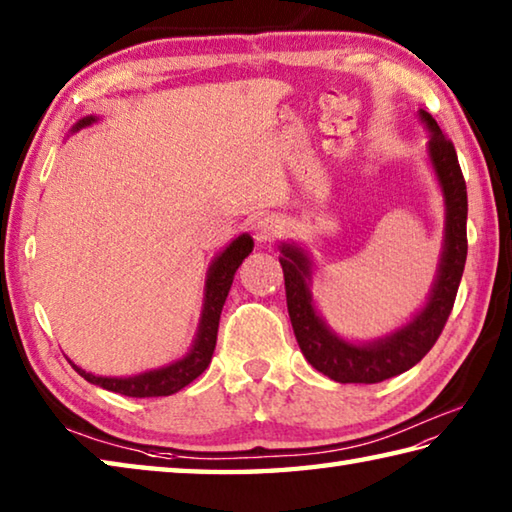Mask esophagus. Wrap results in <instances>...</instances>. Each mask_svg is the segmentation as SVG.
<instances>
[{
  "mask_svg": "<svg viewBox=\"0 0 512 512\" xmlns=\"http://www.w3.org/2000/svg\"><path fill=\"white\" fill-rule=\"evenodd\" d=\"M282 230H284V226L280 219L273 215H266L257 221L253 232H255V239L259 241V244H268V241H275L277 237H280Z\"/></svg>",
  "mask_w": 512,
  "mask_h": 512,
  "instance_id": "1",
  "label": "esophagus"
}]
</instances>
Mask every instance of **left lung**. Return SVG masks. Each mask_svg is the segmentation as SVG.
<instances>
[{
    "label": "left lung",
    "mask_w": 512,
    "mask_h": 512,
    "mask_svg": "<svg viewBox=\"0 0 512 512\" xmlns=\"http://www.w3.org/2000/svg\"><path fill=\"white\" fill-rule=\"evenodd\" d=\"M421 118L432 132L427 150H430L434 172L441 181L448 215H445V246L439 277H436L425 309L407 327L398 329L385 340L371 342V345H351V342L333 336L313 309L309 291V257L297 246H282L284 257H280V264L284 271L288 318L293 324L295 340L304 358L336 383H380V380L398 376L414 367L439 340L452 313L454 300H457L468 255L466 179H463L450 138L441 132V127L427 111H421Z\"/></svg>",
    "instance_id": "obj_1"
}]
</instances>
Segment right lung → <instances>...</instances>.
<instances>
[{
  "label": "right lung",
  "instance_id": "obj_1",
  "mask_svg": "<svg viewBox=\"0 0 512 512\" xmlns=\"http://www.w3.org/2000/svg\"><path fill=\"white\" fill-rule=\"evenodd\" d=\"M89 123H94V118L91 116L82 118L76 125V129L85 127ZM250 250H253V239L248 235H241L232 241L224 253L215 259V264L210 266L208 282H206V304H203L197 340H194L190 353L183 360H176L170 367L147 371V374L134 376V378H102V376L87 374L85 369H80L76 365H73V369H76L82 378L89 380V383L105 387L109 392L132 396V398L170 396L174 392H179V389H183L185 385H190L192 380L199 378L210 365L212 353H215V345H217L221 309H224V302L232 286V280H235L237 268L250 255Z\"/></svg>",
  "mask_w": 512,
  "mask_h": 512
}]
</instances>
